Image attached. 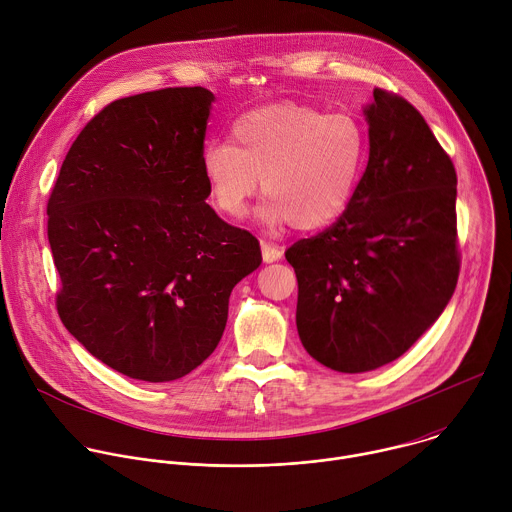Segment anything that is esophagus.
<instances>
[{
  "instance_id": "obj_1",
  "label": "esophagus",
  "mask_w": 512,
  "mask_h": 512,
  "mask_svg": "<svg viewBox=\"0 0 512 512\" xmlns=\"http://www.w3.org/2000/svg\"><path fill=\"white\" fill-rule=\"evenodd\" d=\"M261 251H263V259L267 263H273V261L281 259V255H283V247L269 243V241H261Z\"/></svg>"
}]
</instances>
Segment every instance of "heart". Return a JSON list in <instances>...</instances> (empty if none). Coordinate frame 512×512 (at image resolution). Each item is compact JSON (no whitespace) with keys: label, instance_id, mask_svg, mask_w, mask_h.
Here are the masks:
<instances>
[{"label":"heart","instance_id":"b5f03b06","mask_svg":"<svg viewBox=\"0 0 512 512\" xmlns=\"http://www.w3.org/2000/svg\"><path fill=\"white\" fill-rule=\"evenodd\" d=\"M368 150L360 116L285 100L241 114L231 126V142L203 148L201 170L219 213L245 217L261 179L267 199L259 217L313 231L348 209Z\"/></svg>","mask_w":512,"mask_h":512}]
</instances>
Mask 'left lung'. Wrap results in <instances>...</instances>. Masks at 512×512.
<instances>
[{
	"instance_id": "left-lung-1",
	"label": "left lung",
	"mask_w": 512,
	"mask_h": 512,
	"mask_svg": "<svg viewBox=\"0 0 512 512\" xmlns=\"http://www.w3.org/2000/svg\"><path fill=\"white\" fill-rule=\"evenodd\" d=\"M370 158L333 225L293 243L297 331L307 354L346 374L394 362L450 301L460 251L456 170L422 114L376 88Z\"/></svg>"
}]
</instances>
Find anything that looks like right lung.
Here are the masks:
<instances>
[{"mask_svg":"<svg viewBox=\"0 0 512 512\" xmlns=\"http://www.w3.org/2000/svg\"><path fill=\"white\" fill-rule=\"evenodd\" d=\"M201 86L104 106L72 142L48 199L66 329L142 382L179 380L219 346L233 287L261 265L249 231L205 201Z\"/></svg>","mask_w":512,"mask_h":512,"instance_id":"1","label":"right lung"}]
</instances>
